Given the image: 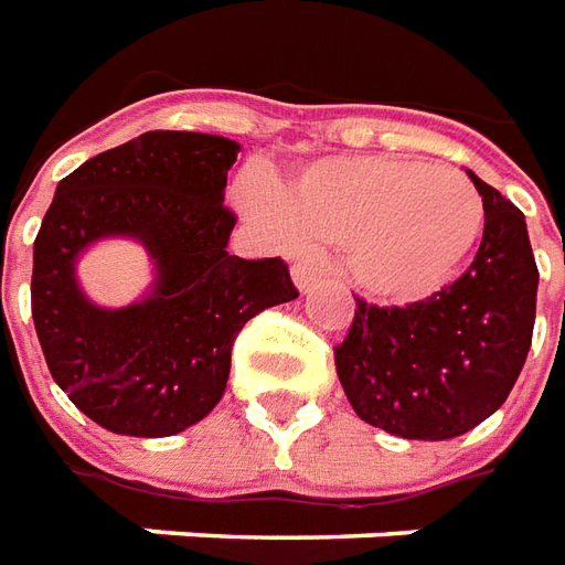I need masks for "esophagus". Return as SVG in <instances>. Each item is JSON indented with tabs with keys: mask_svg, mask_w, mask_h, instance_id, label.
I'll return each instance as SVG.
<instances>
[{
	"mask_svg": "<svg viewBox=\"0 0 565 565\" xmlns=\"http://www.w3.org/2000/svg\"><path fill=\"white\" fill-rule=\"evenodd\" d=\"M291 279H295V286L307 295V291L319 289L322 282H326V276H322V270H316L313 264H295L291 267Z\"/></svg>",
	"mask_w": 565,
	"mask_h": 565,
	"instance_id": "esophagus-1",
	"label": "esophagus"
}]
</instances>
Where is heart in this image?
I'll list each match as a JSON object with an SVG mask.
<instances>
[{"label":"heart","mask_w":565,"mask_h":565,"mask_svg":"<svg viewBox=\"0 0 565 565\" xmlns=\"http://www.w3.org/2000/svg\"><path fill=\"white\" fill-rule=\"evenodd\" d=\"M249 200L279 234L340 246L350 282L380 303L441 289L483 231L481 191L462 170L395 154L322 158Z\"/></svg>","instance_id":"heart-1"}]
</instances>
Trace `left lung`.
Listing matches in <instances>:
<instances>
[{
    "label": "left lung",
    "instance_id": "obj_1",
    "mask_svg": "<svg viewBox=\"0 0 565 565\" xmlns=\"http://www.w3.org/2000/svg\"><path fill=\"white\" fill-rule=\"evenodd\" d=\"M468 179L483 198L471 267L407 307L355 298L350 334L334 350L355 414L411 441H447L495 414L532 343L539 267L523 212L471 170Z\"/></svg>",
    "mask_w": 565,
    "mask_h": 565
}]
</instances>
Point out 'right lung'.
I'll return each mask as SVG.
<instances>
[{
    "label": "right lung",
    "instance_id": "obj_1",
    "mask_svg": "<svg viewBox=\"0 0 565 565\" xmlns=\"http://www.w3.org/2000/svg\"><path fill=\"white\" fill-rule=\"evenodd\" d=\"M227 136L151 130L60 179L33 243V322L47 371L70 402L115 435L167 438L222 402L231 347L252 316L295 301L279 258L227 252ZM134 238L156 279L139 302L99 308L77 258Z\"/></svg>",
    "mask_w": 565,
    "mask_h": 565
}]
</instances>
